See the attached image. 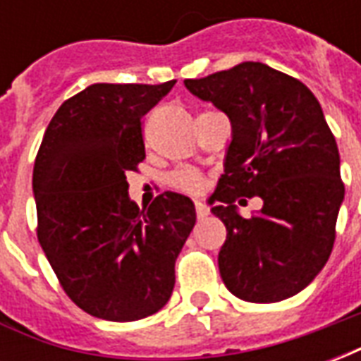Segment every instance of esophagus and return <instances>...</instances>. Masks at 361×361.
I'll use <instances>...</instances> for the list:
<instances>
[{
	"mask_svg": "<svg viewBox=\"0 0 361 361\" xmlns=\"http://www.w3.org/2000/svg\"><path fill=\"white\" fill-rule=\"evenodd\" d=\"M195 212H197V216H199V219H204V216H209V214H211V209H209V207H207L204 203H201V201H197Z\"/></svg>",
	"mask_w": 361,
	"mask_h": 361,
	"instance_id": "34e87169",
	"label": "esophagus"
}]
</instances>
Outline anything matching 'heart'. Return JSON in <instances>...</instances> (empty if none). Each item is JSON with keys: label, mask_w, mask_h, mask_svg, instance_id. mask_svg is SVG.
I'll return each instance as SVG.
<instances>
[{"label": "heart", "mask_w": 361, "mask_h": 361, "mask_svg": "<svg viewBox=\"0 0 361 361\" xmlns=\"http://www.w3.org/2000/svg\"><path fill=\"white\" fill-rule=\"evenodd\" d=\"M168 183L173 189L183 191V193H191V195H197V193H201L207 188L203 173H199L197 170H191V168H178V170L170 172Z\"/></svg>", "instance_id": "heart-1"}]
</instances>
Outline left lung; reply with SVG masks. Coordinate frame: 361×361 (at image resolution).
I'll use <instances>...</instances> for the list:
<instances>
[{
    "instance_id": "8db88e82",
    "label": "left lung",
    "mask_w": 361,
    "mask_h": 361,
    "mask_svg": "<svg viewBox=\"0 0 361 361\" xmlns=\"http://www.w3.org/2000/svg\"><path fill=\"white\" fill-rule=\"evenodd\" d=\"M183 85L232 123L224 173L209 199L226 226L220 276L245 302L295 295L329 261L344 199L338 147L321 104L302 81L259 61ZM255 195L264 209L243 219L235 201Z\"/></svg>"
}]
</instances>
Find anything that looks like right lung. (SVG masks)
Wrapping results in <instances>:
<instances>
[{
  "mask_svg": "<svg viewBox=\"0 0 361 361\" xmlns=\"http://www.w3.org/2000/svg\"><path fill=\"white\" fill-rule=\"evenodd\" d=\"M173 85H90L59 106L36 154L38 242L66 294L94 317L137 321L172 295L195 204L166 191L139 211L126 173L145 160L142 116Z\"/></svg>",
  "mask_w": 361,
  "mask_h": 361,
  "instance_id": "add662e5",
  "label": "right lung"
}]
</instances>
